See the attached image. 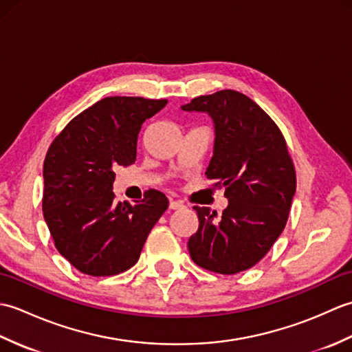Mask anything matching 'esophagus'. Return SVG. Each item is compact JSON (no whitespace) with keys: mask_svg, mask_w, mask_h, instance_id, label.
Returning a JSON list of instances; mask_svg holds the SVG:
<instances>
[{"mask_svg":"<svg viewBox=\"0 0 352 352\" xmlns=\"http://www.w3.org/2000/svg\"><path fill=\"white\" fill-rule=\"evenodd\" d=\"M169 208H170V210H180V208H184V204L182 203V201L170 199L169 201Z\"/></svg>","mask_w":352,"mask_h":352,"instance_id":"obj_1","label":"esophagus"}]
</instances>
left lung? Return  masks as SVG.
<instances>
[{
  "instance_id": "1",
  "label": "left lung",
  "mask_w": 352,
  "mask_h": 352,
  "mask_svg": "<svg viewBox=\"0 0 352 352\" xmlns=\"http://www.w3.org/2000/svg\"><path fill=\"white\" fill-rule=\"evenodd\" d=\"M182 110L210 116L214 144L206 175L226 188L228 199L221 216L208 207H193L199 227L189 239L190 257L212 272L246 271L286 227L296 190L286 140L258 104L230 89L193 98Z\"/></svg>"
}]
</instances>
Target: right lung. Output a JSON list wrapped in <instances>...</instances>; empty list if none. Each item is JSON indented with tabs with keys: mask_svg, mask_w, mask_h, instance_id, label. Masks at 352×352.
Masks as SVG:
<instances>
[{
	"mask_svg": "<svg viewBox=\"0 0 352 352\" xmlns=\"http://www.w3.org/2000/svg\"><path fill=\"white\" fill-rule=\"evenodd\" d=\"M168 100L107 96L81 111L52 142L43 163V218L57 251L80 272L121 274L136 265L169 201L148 190L136 204L116 201L115 169L136 160L146 119Z\"/></svg>",
	"mask_w": 352,
	"mask_h": 352,
	"instance_id": "add662e5",
	"label": "right lung"
}]
</instances>
